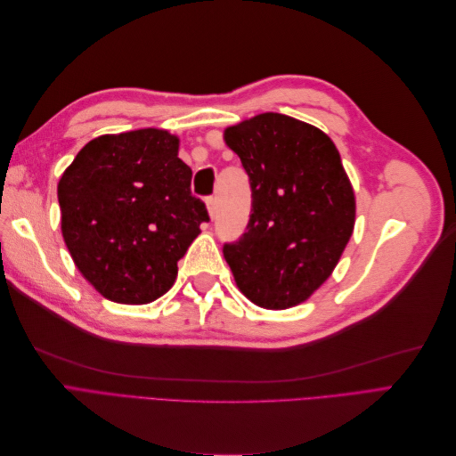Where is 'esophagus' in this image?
Segmentation results:
<instances>
[{
  "label": "esophagus",
  "instance_id": "34e87169",
  "mask_svg": "<svg viewBox=\"0 0 456 456\" xmlns=\"http://www.w3.org/2000/svg\"><path fill=\"white\" fill-rule=\"evenodd\" d=\"M207 211H209V216L211 218H215V215H216V200L215 198H207Z\"/></svg>",
  "mask_w": 456,
  "mask_h": 456
}]
</instances>
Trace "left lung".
I'll use <instances>...</instances> for the list:
<instances>
[{"mask_svg":"<svg viewBox=\"0 0 456 456\" xmlns=\"http://www.w3.org/2000/svg\"><path fill=\"white\" fill-rule=\"evenodd\" d=\"M251 183V218L224 258L240 291L287 310L320 289L346 249L355 196L335 142L310 123L275 112L224 129Z\"/></svg>","mask_w":456,"mask_h":456,"instance_id":"8db88e82","label":"left lung"}]
</instances>
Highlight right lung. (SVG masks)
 Listing matches in <instances>:
<instances>
[{"mask_svg": "<svg viewBox=\"0 0 456 456\" xmlns=\"http://www.w3.org/2000/svg\"><path fill=\"white\" fill-rule=\"evenodd\" d=\"M176 134H102L77 151L59 181L61 230L81 275L104 298L148 305L173 287L190 243L209 220L191 196Z\"/></svg>", "mask_w": 456, "mask_h": 456, "instance_id": "add662e5", "label": "right lung"}]
</instances>
